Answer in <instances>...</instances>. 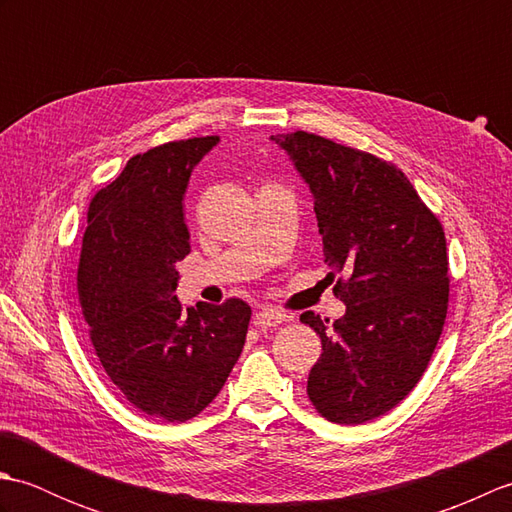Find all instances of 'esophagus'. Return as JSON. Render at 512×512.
<instances>
[{
	"label": "esophagus",
	"instance_id": "obj_1",
	"mask_svg": "<svg viewBox=\"0 0 512 512\" xmlns=\"http://www.w3.org/2000/svg\"><path fill=\"white\" fill-rule=\"evenodd\" d=\"M286 321V314L275 308H262L257 312L255 317V325H262V328H277Z\"/></svg>",
	"mask_w": 512,
	"mask_h": 512
}]
</instances>
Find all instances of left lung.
Here are the masks:
<instances>
[{
	"instance_id": "1",
	"label": "left lung",
	"mask_w": 512,
	"mask_h": 512,
	"mask_svg": "<svg viewBox=\"0 0 512 512\" xmlns=\"http://www.w3.org/2000/svg\"><path fill=\"white\" fill-rule=\"evenodd\" d=\"M270 140L308 182L325 264L343 275L341 319L301 314L323 347L308 396L330 422L363 424L416 387L436 350L449 308L447 239L391 162L308 132Z\"/></svg>"
}]
</instances>
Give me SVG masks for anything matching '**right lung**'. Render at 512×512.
<instances>
[{"instance_id":"1","label":"right lung","mask_w":512,"mask_h":512,"mask_svg":"<svg viewBox=\"0 0 512 512\" xmlns=\"http://www.w3.org/2000/svg\"><path fill=\"white\" fill-rule=\"evenodd\" d=\"M217 136L176 140L127 160L94 195L76 290L94 352L147 416L184 422L220 394L246 341L250 306L226 299L182 310L178 262L189 255L182 200Z\"/></svg>"}]
</instances>
